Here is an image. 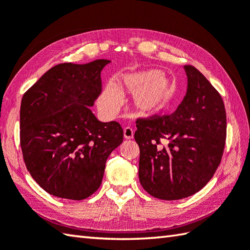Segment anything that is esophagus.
Instances as JSON below:
<instances>
[{"mask_svg": "<svg viewBox=\"0 0 250 250\" xmlns=\"http://www.w3.org/2000/svg\"><path fill=\"white\" fill-rule=\"evenodd\" d=\"M124 135L126 140L133 139V136H134L133 129L130 128V126H126V128H125V130H124Z\"/></svg>", "mask_w": 250, "mask_h": 250, "instance_id": "1", "label": "esophagus"}]
</instances>
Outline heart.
Here are the masks:
<instances>
[{
	"instance_id": "heart-1",
	"label": "heart",
	"mask_w": 250,
	"mask_h": 250,
	"mask_svg": "<svg viewBox=\"0 0 250 250\" xmlns=\"http://www.w3.org/2000/svg\"><path fill=\"white\" fill-rule=\"evenodd\" d=\"M120 87L133 91V103L142 113L152 114L160 110L171 88L168 78L157 71H142L125 74ZM122 100L121 89L115 83H108L99 99V108L104 115H113Z\"/></svg>"
}]
</instances>
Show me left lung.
I'll return each mask as SVG.
<instances>
[{
    "mask_svg": "<svg viewBox=\"0 0 250 250\" xmlns=\"http://www.w3.org/2000/svg\"><path fill=\"white\" fill-rule=\"evenodd\" d=\"M187 92L171 115L136 120L142 187L173 201L198 192L214 176L224 153L227 116L219 92L192 65H185ZM168 143L163 146L162 141Z\"/></svg>",
    "mask_w": 250,
    "mask_h": 250,
    "instance_id": "left-lung-1",
    "label": "left lung"
}]
</instances>
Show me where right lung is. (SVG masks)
<instances>
[{
  "label": "right lung",
  "instance_id": "add662e5",
  "mask_svg": "<svg viewBox=\"0 0 250 250\" xmlns=\"http://www.w3.org/2000/svg\"><path fill=\"white\" fill-rule=\"evenodd\" d=\"M109 62L61 63L21 100L23 160L49 194L76 201L93 194L102 184L108 156L124 141L118 122H101L90 109L102 92L101 71Z\"/></svg>",
  "mask_w": 250,
  "mask_h": 250
}]
</instances>
